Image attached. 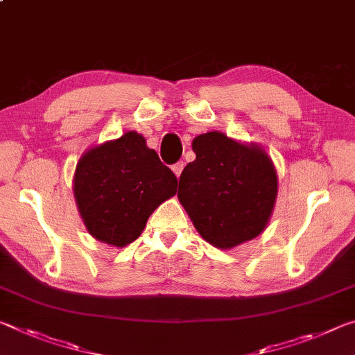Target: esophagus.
Instances as JSON below:
<instances>
[{
  "instance_id": "1",
  "label": "esophagus",
  "mask_w": 355,
  "mask_h": 355,
  "mask_svg": "<svg viewBox=\"0 0 355 355\" xmlns=\"http://www.w3.org/2000/svg\"><path fill=\"white\" fill-rule=\"evenodd\" d=\"M183 167H184V163H183V161H178V163H175V164L172 166V171H173V173H175L177 177H180V175H182Z\"/></svg>"
}]
</instances>
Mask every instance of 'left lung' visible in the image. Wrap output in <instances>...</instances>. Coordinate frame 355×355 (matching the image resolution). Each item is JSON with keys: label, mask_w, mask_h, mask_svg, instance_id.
<instances>
[{"label": "left lung", "mask_w": 355, "mask_h": 355, "mask_svg": "<svg viewBox=\"0 0 355 355\" xmlns=\"http://www.w3.org/2000/svg\"><path fill=\"white\" fill-rule=\"evenodd\" d=\"M196 159L180 175L178 199L202 238L219 249L260 235L277 196V173L264 150L218 131L192 141Z\"/></svg>", "instance_id": "obj_1"}]
</instances>
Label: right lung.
<instances>
[{
  "label": "right lung",
  "mask_w": 355,
  "mask_h": 355,
  "mask_svg": "<svg viewBox=\"0 0 355 355\" xmlns=\"http://www.w3.org/2000/svg\"><path fill=\"white\" fill-rule=\"evenodd\" d=\"M73 191L89 233L123 248L139 238L148 216L175 196L177 177L141 135L128 131L81 156Z\"/></svg>",
  "instance_id": "obj_1"
}]
</instances>
